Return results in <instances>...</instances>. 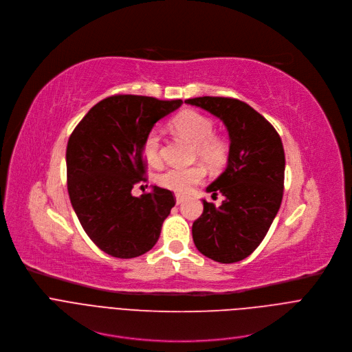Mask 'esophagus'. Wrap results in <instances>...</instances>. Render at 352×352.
<instances>
[{"label": "esophagus", "instance_id": "obj_1", "mask_svg": "<svg viewBox=\"0 0 352 352\" xmlns=\"http://www.w3.org/2000/svg\"><path fill=\"white\" fill-rule=\"evenodd\" d=\"M182 202H184V197L183 195H176V204L180 205Z\"/></svg>", "mask_w": 352, "mask_h": 352}]
</instances>
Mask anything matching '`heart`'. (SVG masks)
<instances>
[{
	"instance_id": "b5f03b06",
	"label": "heart",
	"mask_w": 352,
	"mask_h": 352,
	"mask_svg": "<svg viewBox=\"0 0 352 352\" xmlns=\"http://www.w3.org/2000/svg\"><path fill=\"white\" fill-rule=\"evenodd\" d=\"M172 127L182 137L194 143L195 155L199 157L206 165L212 168H221L225 165L229 155V146L223 135L212 133V119L197 111L186 109L175 116L172 120ZM143 155L151 165H158L161 162V135L158 130H151L147 133L143 142ZM204 177V166L192 165L186 168H168L158 176L157 180L162 187L168 190L186 194L195 184L201 183Z\"/></svg>"
}]
</instances>
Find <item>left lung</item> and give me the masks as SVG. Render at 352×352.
<instances>
[{
  "mask_svg": "<svg viewBox=\"0 0 352 352\" xmlns=\"http://www.w3.org/2000/svg\"><path fill=\"white\" fill-rule=\"evenodd\" d=\"M223 120L230 137L228 168L206 187L221 206L202 199L204 212L192 223L198 251L233 263L251 255L265 239L282 204L285 150L276 129L248 104L229 97L186 100Z\"/></svg>",
  "mask_w": 352,
  "mask_h": 352,
  "instance_id": "obj_1",
  "label": "left lung"
}]
</instances>
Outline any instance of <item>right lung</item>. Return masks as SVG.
<instances>
[{
	"mask_svg": "<svg viewBox=\"0 0 352 352\" xmlns=\"http://www.w3.org/2000/svg\"><path fill=\"white\" fill-rule=\"evenodd\" d=\"M183 104L116 94L96 104L66 147L70 202L90 240L115 258H135L158 241L176 198L153 187L140 197L131 188L147 182L143 142L153 126Z\"/></svg>",
	"mask_w": 352,
	"mask_h": 352,
	"instance_id": "1",
	"label": "right lung"
}]
</instances>
